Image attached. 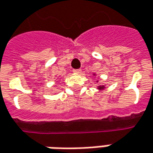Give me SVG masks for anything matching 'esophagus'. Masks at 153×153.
<instances>
[{"mask_svg":"<svg viewBox=\"0 0 153 153\" xmlns=\"http://www.w3.org/2000/svg\"><path fill=\"white\" fill-rule=\"evenodd\" d=\"M73 71H74V73H77V74H79L82 70H81L80 68H78V69H74Z\"/></svg>","mask_w":153,"mask_h":153,"instance_id":"34e87169","label":"esophagus"}]
</instances>
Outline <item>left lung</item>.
<instances>
[{
    "instance_id": "obj_1",
    "label": "left lung",
    "mask_w": 153,
    "mask_h": 153,
    "mask_svg": "<svg viewBox=\"0 0 153 153\" xmlns=\"http://www.w3.org/2000/svg\"><path fill=\"white\" fill-rule=\"evenodd\" d=\"M99 89H100V90H101V89H104V86H102V87H100Z\"/></svg>"
}]
</instances>
